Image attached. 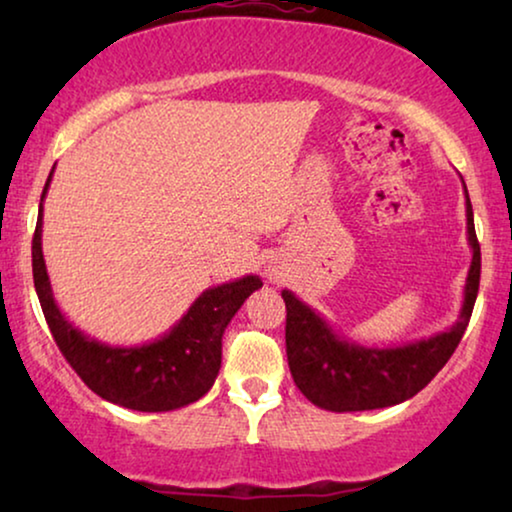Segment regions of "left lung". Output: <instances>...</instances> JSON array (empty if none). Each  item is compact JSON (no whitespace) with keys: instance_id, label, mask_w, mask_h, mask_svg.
Wrapping results in <instances>:
<instances>
[{"instance_id":"left-lung-1","label":"left lung","mask_w":512,"mask_h":512,"mask_svg":"<svg viewBox=\"0 0 512 512\" xmlns=\"http://www.w3.org/2000/svg\"><path fill=\"white\" fill-rule=\"evenodd\" d=\"M466 228L473 261L466 277L464 307L457 324L429 340L389 349L354 345L335 335L310 305L291 291H282L286 303V356L293 382L307 401L333 412L389 408L408 401L438 375L464 338L480 286V244L475 237L468 191Z\"/></svg>"}]
</instances>
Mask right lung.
<instances>
[{
  "label": "right lung",
  "instance_id": "right-lung-1",
  "mask_svg": "<svg viewBox=\"0 0 512 512\" xmlns=\"http://www.w3.org/2000/svg\"><path fill=\"white\" fill-rule=\"evenodd\" d=\"M53 172L48 174L41 202ZM41 216L32 237V275L46 324L55 345L76 375L104 401L139 412H167L191 405L212 389L221 368V338L230 319L263 282L247 275L235 282L212 286L188 307L170 333L149 345L109 347L74 328L55 305L41 251Z\"/></svg>",
  "mask_w": 512,
  "mask_h": 512
}]
</instances>
